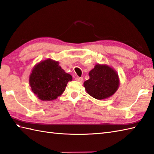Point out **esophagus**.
Returning a JSON list of instances; mask_svg holds the SVG:
<instances>
[{
    "instance_id": "1",
    "label": "esophagus",
    "mask_w": 154,
    "mask_h": 154,
    "mask_svg": "<svg viewBox=\"0 0 154 154\" xmlns=\"http://www.w3.org/2000/svg\"><path fill=\"white\" fill-rule=\"evenodd\" d=\"M75 80H76V81H78V82H82L83 78H82V77H78V76H76V78H75Z\"/></svg>"
}]
</instances>
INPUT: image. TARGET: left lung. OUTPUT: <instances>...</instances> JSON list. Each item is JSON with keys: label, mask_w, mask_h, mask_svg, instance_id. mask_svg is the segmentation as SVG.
I'll list each match as a JSON object with an SVG mask.
<instances>
[{"label": "left lung", "mask_w": 154, "mask_h": 154, "mask_svg": "<svg viewBox=\"0 0 154 154\" xmlns=\"http://www.w3.org/2000/svg\"><path fill=\"white\" fill-rule=\"evenodd\" d=\"M90 79L84 86L87 93L97 100H104L113 95L119 86L118 74L114 69L105 64H96L89 72Z\"/></svg>", "instance_id": "left-lung-1"}]
</instances>
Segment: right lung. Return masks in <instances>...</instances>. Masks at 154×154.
<instances>
[{
	"label": "right lung",
	"instance_id": "1",
	"mask_svg": "<svg viewBox=\"0 0 154 154\" xmlns=\"http://www.w3.org/2000/svg\"><path fill=\"white\" fill-rule=\"evenodd\" d=\"M72 77L59 65V62L50 59L41 61L33 67L29 76L32 90L39 100L52 101L65 90Z\"/></svg>",
	"mask_w": 154,
	"mask_h": 154
}]
</instances>
